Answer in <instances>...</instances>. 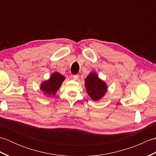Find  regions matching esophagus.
<instances>
[{
    "label": "esophagus",
    "mask_w": 156,
    "mask_h": 156,
    "mask_svg": "<svg viewBox=\"0 0 156 156\" xmlns=\"http://www.w3.org/2000/svg\"><path fill=\"white\" fill-rule=\"evenodd\" d=\"M72 77H73V79H74V80H76L78 78V75H73Z\"/></svg>",
    "instance_id": "34e87169"
}]
</instances>
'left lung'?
Here are the masks:
<instances>
[{
    "label": "left lung",
    "instance_id": "obj_1",
    "mask_svg": "<svg viewBox=\"0 0 156 156\" xmlns=\"http://www.w3.org/2000/svg\"><path fill=\"white\" fill-rule=\"evenodd\" d=\"M85 87L88 96L94 101L100 100L107 91V84L94 72H91L85 78Z\"/></svg>",
    "mask_w": 156,
    "mask_h": 156
}]
</instances>
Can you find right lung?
<instances>
[{
  "instance_id": "obj_1",
  "label": "right lung",
  "mask_w": 156,
  "mask_h": 156,
  "mask_svg": "<svg viewBox=\"0 0 156 156\" xmlns=\"http://www.w3.org/2000/svg\"><path fill=\"white\" fill-rule=\"evenodd\" d=\"M64 80L65 77L64 76L58 72H54L49 80L42 82L40 89L42 92H44L45 95H48L49 97L55 95Z\"/></svg>"
}]
</instances>
